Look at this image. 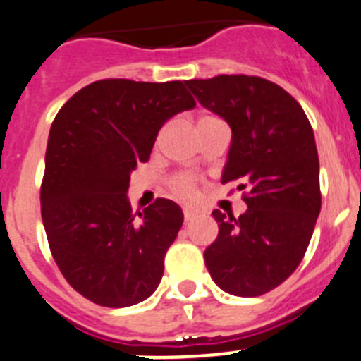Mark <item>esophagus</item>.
I'll return each instance as SVG.
<instances>
[{
	"label": "esophagus",
	"mask_w": 361,
	"mask_h": 361,
	"mask_svg": "<svg viewBox=\"0 0 361 361\" xmlns=\"http://www.w3.org/2000/svg\"><path fill=\"white\" fill-rule=\"evenodd\" d=\"M194 217H196V210H192V209H183V219H185V223H188V221H192Z\"/></svg>",
	"instance_id": "34e87169"
}]
</instances>
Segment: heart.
Masks as SVG:
<instances>
[{
  "label": "heart",
  "mask_w": 361,
  "mask_h": 361,
  "mask_svg": "<svg viewBox=\"0 0 361 361\" xmlns=\"http://www.w3.org/2000/svg\"><path fill=\"white\" fill-rule=\"evenodd\" d=\"M214 116H203L201 120H212ZM200 120V122H201ZM169 188L176 197L183 201H190L197 196V181L190 174H176L169 181Z\"/></svg>",
  "instance_id": "b5f03b06"
}]
</instances>
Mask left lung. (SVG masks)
Segmentation results:
<instances>
[{"mask_svg":"<svg viewBox=\"0 0 361 361\" xmlns=\"http://www.w3.org/2000/svg\"><path fill=\"white\" fill-rule=\"evenodd\" d=\"M187 86L232 129L221 183L235 181L248 204L239 217L214 210L219 233L204 264L226 293L259 297L297 269L320 214L313 128L290 93L261 77L217 75Z\"/></svg>","mask_w":361,"mask_h":361,"instance_id":"8db88e82","label":"left lung"}]
</instances>
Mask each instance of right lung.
<instances>
[{"label": "right lung", "instance_id": "obj_1", "mask_svg": "<svg viewBox=\"0 0 361 361\" xmlns=\"http://www.w3.org/2000/svg\"><path fill=\"white\" fill-rule=\"evenodd\" d=\"M194 106L181 80L106 79L82 87L55 116L41 216L61 274L87 300L135 306L160 284L183 212L158 197L136 217L129 176L149 160L161 126Z\"/></svg>", "mask_w": 361, "mask_h": 361}]
</instances>
